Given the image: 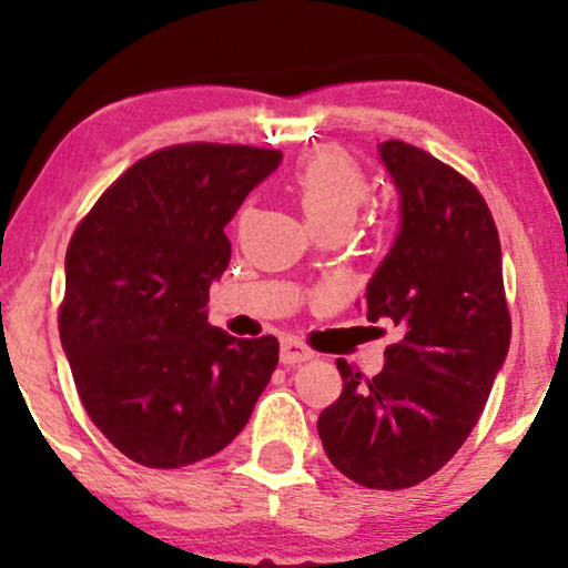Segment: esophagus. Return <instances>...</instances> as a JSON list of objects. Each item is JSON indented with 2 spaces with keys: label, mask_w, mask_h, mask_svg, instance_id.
Listing matches in <instances>:
<instances>
[{
  "label": "esophagus",
  "mask_w": 568,
  "mask_h": 568,
  "mask_svg": "<svg viewBox=\"0 0 568 568\" xmlns=\"http://www.w3.org/2000/svg\"><path fill=\"white\" fill-rule=\"evenodd\" d=\"M315 352L297 338H282V364H302L313 359Z\"/></svg>",
  "instance_id": "esophagus-1"
}]
</instances>
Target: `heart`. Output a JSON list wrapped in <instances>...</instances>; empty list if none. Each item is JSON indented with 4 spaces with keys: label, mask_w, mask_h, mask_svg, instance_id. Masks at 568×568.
<instances>
[{
    "label": "heart",
    "mask_w": 568,
    "mask_h": 568,
    "mask_svg": "<svg viewBox=\"0 0 568 568\" xmlns=\"http://www.w3.org/2000/svg\"><path fill=\"white\" fill-rule=\"evenodd\" d=\"M290 189L300 201L310 227L341 222L352 227L367 204L372 183L367 170L341 146H321L294 168Z\"/></svg>",
    "instance_id": "obj_1"
}]
</instances>
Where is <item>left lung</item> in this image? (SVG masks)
I'll list each match as a JSON object with an SVG mask.
<instances>
[{"mask_svg":"<svg viewBox=\"0 0 568 568\" xmlns=\"http://www.w3.org/2000/svg\"><path fill=\"white\" fill-rule=\"evenodd\" d=\"M400 193V232L367 286V321L400 341L364 377L338 359L344 390L317 418L328 460L354 484L398 491L453 460L509 352L501 245L484 196L414 144H379Z\"/></svg>","mask_w":568,"mask_h":568,"instance_id":"1","label":"left lung"}]
</instances>
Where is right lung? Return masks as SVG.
I'll return each instance as SVG.
<instances>
[{
  "label": "right lung",
  "mask_w": 568,
  "mask_h": 568,
  "mask_svg": "<svg viewBox=\"0 0 568 568\" xmlns=\"http://www.w3.org/2000/svg\"><path fill=\"white\" fill-rule=\"evenodd\" d=\"M282 162L247 144H173L134 162L77 224L59 333L77 393L115 449L183 468L243 432L278 362L274 336L206 323L227 224Z\"/></svg>",
  "instance_id": "1"
}]
</instances>
